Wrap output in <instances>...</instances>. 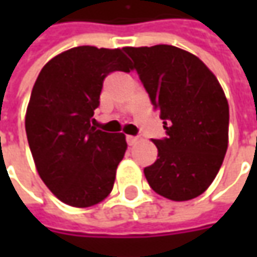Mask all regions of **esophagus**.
Instances as JSON below:
<instances>
[{
    "instance_id": "esophagus-1",
    "label": "esophagus",
    "mask_w": 257,
    "mask_h": 257,
    "mask_svg": "<svg viewBox=\"0 0 257 257\" xmlns=\"http://www.w3.org/2000/svg\"><path fill=\"white\" fill-rule=\"evenodd\" d=\"M137 142H139L137 137H134V136H127V144H128V146H134Z\"/></svg>"
}]
</instances>
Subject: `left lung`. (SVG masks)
<instances>
[{"label": "left lung", "instance_id": "left-lung-1", "mask_svg": "<svg viewBox=\"0 0 257 257\" xmlns=\"http://www.w3.org/2000/svg\"><path fill=\"white\" fill-rule=\"evenodd\" d=\"M132 57L167 137L153 140L157 160L144 169L154 192L186 202L207 190L229 143V104L199 57L167 44L124 47Z\"/></svg>", "mask_w": 257, "mask_h": 257}]
</instances>
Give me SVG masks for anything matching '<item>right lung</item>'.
<instances>
[{
  "label": "right lung",
  "mask_w": 257,
  "mask_h": 257,
  "mask_svg": "<svg viewBox=\"0 0 257 257\" xmlns=\"http://www.w3.org/2000/svg\"><path fill=\"white\" fill-rule=\"evenodd\" d=\"M120 48L81 45L55 55L37 77L25 113V132L37 172L57 199L90 207L111 193L127 150L123 133L91 125L104 78L128 73Z\"/></svg>",
  "instance_id": "right-lung-1"
}]
</instances>
